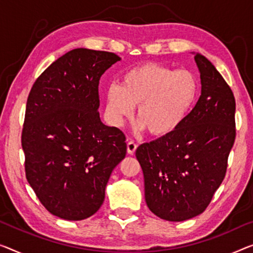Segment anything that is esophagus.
<instances>
[{"instance_id":"esophagus-1","label":"esophagus","mask_w":253,"mask_h":253,"mask_svg":"<svg viewBox=\"0 0 253 253\" xmlns=\"http://www.w3.org/2000/svg\"><path fill=\"white\" fill-rule=\"evenodd\" d=\"M136 148H137V145L135 144V143L133 142V141H129L127 143V153L128 154H134L135 153V151H136Z\"/></svg>"}]
</instances>
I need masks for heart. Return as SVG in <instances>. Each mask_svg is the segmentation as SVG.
<instances>
[{"mask_svg":"<svg viewBox=\"0 0 253 253\" xmlns=\"http://www.w3.org/2000/svg\"><path fill=\"white\" fill-rule=\"evenodd\" d=\"M198 92V81L190 71H176L156 62L142 63L127 70L120 85L107 88V112L111 123L119 127L137 105L138 129L146 128L156 137L168 136L190 114Z\"/></svg>","mask_w":253,"mask_h":253,"instance_id":"b5f03b06","label":"heart"}]
</instances>
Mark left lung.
<instances>
[{
	"mask_svg": "<svg viewBox=\"0 0 253 253\" xmlns=\"http://www.w3.org/2000/svg\"><path fill=\"white\" fill-rule=\"evenodd\" d=\"M201 95L168 136L143 143L136 158L149 209L161 219L183 221L202 213L223 182L235 141V99L206 56L193 53Z\"/></svg>",
	"mask_w": 253,
	"mask_h": 253,
	"instance_id": "1",
	"label": "left lung"
}]
</instances>
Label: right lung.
<instances>
[{
	"mask_svg": "<svg viewBox=\"0 0 253 253\" xmlns=\"http://www.w3.org/2000/svg\"><path fill=\"white\" fill-rule=\"evenodd\" d=\"M120 60L111 52L75 48L30 89L21 135L26 178L46 210L62 219L95 213L126 156L125 135L99 114L100 78Z\"/></svg>",
	"mask_w": 253,
	"mask_h": 253,
	"instance_id": "right-lung-1",
	"label": "right lung"
}]
</instances>
